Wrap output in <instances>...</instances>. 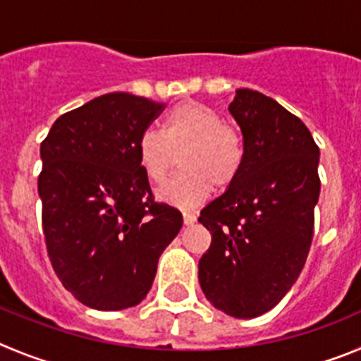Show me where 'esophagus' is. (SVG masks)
Instances as JSON below:
<instances>
[{"mask_svg":"<svg viewBox=\"0 0 361 361\" xmlns=\"http://www.w3.org/2000/svg\"><path fill=\"white\" fill-rule=\"evenodd\" d=\"M196 219H197V216L194 212H190V210H185L183 212V223L187 226H190V225H194V223H196Z\"/></svg>","mask_w":361,"mask_h":361,"instance_id":"1","label":"esophagus"}]
</instances>
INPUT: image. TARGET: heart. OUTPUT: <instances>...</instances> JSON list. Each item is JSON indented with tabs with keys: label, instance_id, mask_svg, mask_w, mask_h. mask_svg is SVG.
I'll return each mask as SVG.
<instances>
[{
	"label": "heart",
	"instance_id": "1",
	"mask_svg": "<svg viewBox=\"0 0 361 361\" xmlns=\"http://www.w3.org/2000/svg\"><path fill=\"white\" fill-rule=\"evenodd\" d=\"M138 161L152 183H164L181 154L183 173L165 183L158 200L174 207L190 209L203 203L212 192L235 181L245 164L246 147L241 131L216 109L201 102L176 104L167 111L161 133L145 129L136 145Z\"/></svg>",
	"mask_w": 361,
	"mask_h": 361
}]
</instances>
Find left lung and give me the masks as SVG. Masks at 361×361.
<instances>
[{"label": "left lung", "mask_w": 361, "mask_h": 361, "mask_svg": "<svg viewBox=\"0 0 361 361\" xmlns=\"http://www.w3.org/2000/svg\"><path fill=\"white\" fill-rule=\"evenodd\" d=\"M228 111L246 157L235 181L201 210L212 243L197 277L216 310L255 318L277 306L306 264L320 151L304 122L262 93L237 90Z\"/></svg>", "instance_id": "8db88e82"}]
</instances>
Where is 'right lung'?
<instances>
[{"label": "right lung", "instance_id": "obj_1", "mask_svg": "<svg viewBox=\"0 0 361 361\" xmlns=\"http://www.w3.org/2000/svg\"><path fill=\"white\" fill-rule=\"evenodd\" d=\"M161 109L144 97L108 93L61 115L41 144L48 255L64 288L93 310L140 304L183 225L180 210L152 200L136 152Z\"/></svg>", "mask_w": 361, "mask_h": 361}]
</instances>
